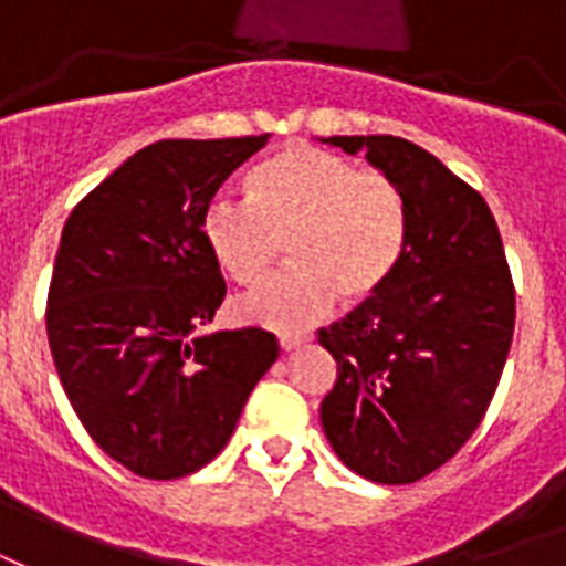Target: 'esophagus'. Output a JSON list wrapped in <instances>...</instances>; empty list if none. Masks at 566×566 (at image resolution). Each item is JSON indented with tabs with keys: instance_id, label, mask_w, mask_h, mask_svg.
<instances>
[{
	"instance_id": "34e87169",
	"label": "esophagus",
	"mask_w": 566,
	"mask_h": 566,
	"mask_svg": "<svg viewBox=\"0 0 566 566\" xmlns=\"http://www.w3.org/2000/svg\"><path fill=\"white\" fill-rule=\"evenodd\" d=\"M304 343H307V337H301V334H295V337H292V334H283V337H280V348H283V352L301 348Z\"/></svg>"
}]
</instances>
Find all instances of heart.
I'll return each mask as SVG.
<instances>
[{"label":"heart","instance_id":"obj_1","mask_svg":"<svg viewBox=\"0 0 566 566\" xmlns=\"http://www.w3.org/2000/svg\"><path fill=\"white\" fill-rule=\"evenodd\" d=\"M202 241L235 283L274 265L289 235L295 262L235 301L248 325L292 334L334 307L379 298L409 241L406 197L388 172L316 146H289L250 172V199L218 193L202 208Z\"/></svg>","mask_w":566,"mask_h":566}]
</instances>
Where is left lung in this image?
I'll return each mask as SVG.
<instances>
[{
	"label": "left lung",
	"mask_w": 566,
	"mask_h": 566,
	"mask_svg": "<svg viewBox=\"0 0 566 566\" xmlns=\"http://www.w3.org/2000/svg\"><path fill=\"white\" fill-rule=\"evenodd\" d=\"M388 172L406 197L409 241L379 298L318 343L337 360L322 429L373 483H415L480 427L513 343L516 292L486 199L402 137H331Z\"/></svg>",
	"instance_id": "1"
}]
</instances>
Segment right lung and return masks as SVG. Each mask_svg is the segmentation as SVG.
<instances>
[{
	"label": "right lung",
	"instance_id": "right-lung-1",
	"mask_svg": "<svg viewBox=\"0 0 566 566\" xmlns=\"http://www.w3.org/2000/svg\"><path fill=\"white\" fill-rule=\"evenodd\" d=\"M265 143H151L62 229L46 295L53 364L97 448L139 478L176 480L214 460L280 355L262 328L202 334L227 298L202 208Z\"/></svg>",
	"mask_w": 566,
	"mask_h": 566
}]
</instances>
